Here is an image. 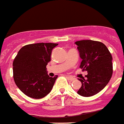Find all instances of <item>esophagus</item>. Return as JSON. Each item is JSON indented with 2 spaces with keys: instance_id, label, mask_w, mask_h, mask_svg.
I'll list each match as a JSON object with an SVG mask.
<instances>
[{
  "instance_id": "esophagus-1",
  "label": "esophagus",
  "mask_w": 124,
  "mask_h": 124,
  "mask_svg": "<svg viewBox=\"0 0 124 124\" xmlns=\"http://www.w3.org/2000/svg\"><path fill=\"white\" fill-rule=\"evenodd\" d=\"M67 78V79L69 80V81H74V79H75V78H74V77H72V76H68Z\"/></svg>"
}]
</instances>
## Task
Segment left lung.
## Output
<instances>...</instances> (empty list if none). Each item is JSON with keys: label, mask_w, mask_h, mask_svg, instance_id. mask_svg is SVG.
I'll list each match as a JSON object with an SVG mask.
<instances>
[{"label": "left lung", "mask_w": 124, "mask_h": 124, "mask_svg": "<svg viewBox=\"0 0 124 124\" xmlns=\"http://www.w3.org/2000/svg\"><path fill=\"white\" fill-rule=\"evenodd\" d=\"M75 43L82 59L80 68L88 72L86 78L78 79L82 86L78 93L83 97H91L104 88L111 78L112 56L107 46L100 41L88 39Z\"/></svg>", "instance_id": "obj_1"}]
</instances>
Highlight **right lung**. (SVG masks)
I'll return each mask as SVG.
<instances>
[{
    "mask_svg": "<svg viewBox=\"0 0 124 124\" xmlns=\"http://www.w3.org/2000/svg\"><path fill=\"white\" fill-rule=\"evenodd\" d=\"M57 43H39L22 47L13 63L15 83L22 92L33 99L47 95L57 76L49 77L46 66L50 61L52 49Z\"/></svg>",
    "mask_w": 124,
    "mask_h": 124,
    "instance_id": "right-lung-1",
    "label": "right lung"
}]
</instances>
